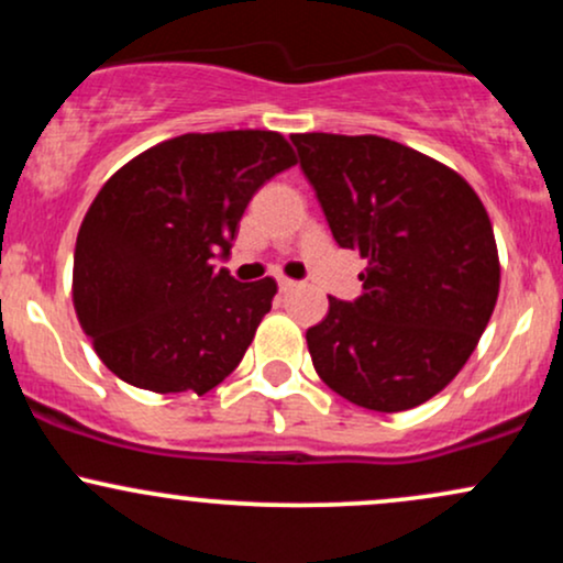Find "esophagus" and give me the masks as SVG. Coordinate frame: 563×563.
Returning <instances> with one entry per match:
<instances>
[{
	"label": "esophagus",
	"mask_w": 563,
	"mask_h": 563,
	"mask_svg": "<svg viewBox=\"0 0 563 563\" xmlns=\"http://www.w3.org/2000/svg\"><path fill=\"white\" fill-rule=\"evenodd\" d=\"M277 286H280L283 294H288L290 288H296V280H290V277H277Z\"/></svg>",
	"instance_id": "34e87169"
}]
</instances>
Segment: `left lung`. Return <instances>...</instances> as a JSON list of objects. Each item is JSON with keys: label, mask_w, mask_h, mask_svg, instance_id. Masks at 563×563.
Wrapping results in <instances>:
<instances>
[{"label": "left lung", "mask_w": 563, "mask_h": 563, "mask_svg": "<svg viewBox=\"0 0 563 563\" xmlns=\"http://www.w3.org/2000/svg\"><path fill=\"white\" fill-rule=\"evenodd\" d=\"M341 249L367 260L363 296L328 299L307 331L318 376L376 412L423 405L479 344L500 290L495 232L457 172L376 134H290Z\"/></svg>", "instance_id": "left-lung-1"}]
</instances>
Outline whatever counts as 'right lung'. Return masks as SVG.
I'll return each instance as SVG.
<instances>
[{
	"mask_svg": "<svg viewBox=\"0 0 563 563\" xmlns=\"http://www.w3.org/2000/svg\"><path fill=\"white\" fill-rule=\"evenodd\" d=\"M294 164L277 132L183 134L102 185L76 238L74 307L108 371L158 394H206L235 371L277 283H238L214 260L254 192Z\"/></svg>",
	"mask_w": 563,
	"mask_h": 563,
	"instance_id": "1",
	"label": "right lung"
}]
</instances>
